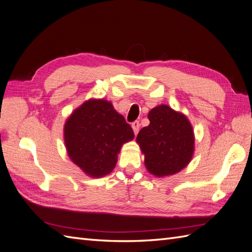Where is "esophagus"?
I'll list each match as a JSON object with an SVG mask.
<instances>
[{
	"instance_id": "1",
	"label": "esophagus",
	"mask_w": 252,
	"mask_h": 252,
	"mask_svg": "<svg viewBox=\"0 0 252 252\" xmlns=\"http://www.w3.org/2000/svg\"><path fill=\"white\" fill-rule=\"evenodd\" d=\"M131 127H132V129H133V132H134V134H137L138 132H139V128H140V123L138 122V121H134L132 124H131Z\"/></svg>"
}]
</instances>
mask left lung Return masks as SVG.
Wrapping results in <instances>:
<instances>
[{
  "label": "left lung",
  "mask_w": 252,
  "mask_h": 252,
  "mask_svg": "<svg viewBox=\"0 0 252 252\" xmlns=\"http://www.w3.org/2000/svg\"><path fill=\"white\" fill-rule=\"evenodd\" d=\"M147 118L150 125L137 136L147 171L158 177L180 172L193 155L191 124L185 115L165 105L153 108Z\"/></svg>",
  "instance_id": "obj_1"
}]
</instances>
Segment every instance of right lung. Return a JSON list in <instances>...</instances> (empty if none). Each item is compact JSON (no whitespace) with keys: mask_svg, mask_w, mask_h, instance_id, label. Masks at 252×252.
I'll use <instances>...</instances> for the list:
<instances>
[{"mask_svg":"<svg viewBox=\"0 0 252 252\" xmlns=\"http://www.w3.org/2000/svg\"><path fill=\"white\" fill-rule=\"evenodd\" d=\"M134 137L124 116L103 99H90L71 113L64 140L72 162L91 177L112 172L122 145Z\"/></svg>","mask_w":252,"mask_h":252,"instance_id":"add662e5","label":"right lung"}]
</instances>
